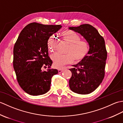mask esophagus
<instances>
[{"mask_svg": "<svg viewBox=\"0 0 123 123\" xmlns=\"http://www.w3.org/2000/svg\"><path fill=\"white\" fill-rule=\"evenodd\" d=\"M66 69L65 68H63V69H59L58 70V72H59V73H61V72H63L64 70Z\"/></svg>", "mask_w": 123, "mask_h": 123, "instance_id": "obj_1", "label": "esophagus"}]
</instances>
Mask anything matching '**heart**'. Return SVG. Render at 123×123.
<instances>
[{
    "label": "heart",
    "instance_id": "b5f03b06",
    "mask_svg": "<svg viewBox=\"0 0 123 123\" xmlns=\"http://www.w3.org/2000/svg\"><path fill=\"white\" fill-rule=\"evenodd\" d=\"M61 40L68 44L65 53L66 54L55 53L52 56L53 66L57 69H61L64 65L74 62L79 63L83 61L88 56L90 52V45L88 42L80 40L79 34L74 31L66 30L60 33ZM58 45L54 36H51L48 40L47 46L49 51L53 53L56 50Z\"/></svg>",
    "mask_w": 123,
    "mask_h": 123
}]
</instances>
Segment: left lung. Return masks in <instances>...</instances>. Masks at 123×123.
<instances>
[{"label": "left lung", "mask_w": 123, "mask_h": 123, "mask_svg": "<svg viewBox=\"0 0 123 123\" xmlns=\"http://www.w3.org/2000/svg\"><path fill=\"white\" fill-rule=\"evenodd\" d=\"M69 28L83 36L89 43L90 49L87 58L69 69L72 72L69 87L74 92L89 94L98 87L105 76L107 57L105 40L98 31L89 24Z\"/></svg>", "instance_id": "obj_1"}]
</instances>
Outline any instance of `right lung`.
Returning <instances> with one entry per match:
<instances>
[{
  "instance_id": "1",
  "label": "right lung",
  "mask_w": 123,
  "mask_h": 123,
  "mask_svg": "<svg viewBox=\"0 0 123 123\" xmlns=\"http://www.w3.org/2000/svg\"><path fill=\"white\" fill-rule=\"evenodd\" d=\"M62 27L61 25H43L32 23L23 28L14 47L13 67L17 81L25 92L41 95L50 89L51 79L57 74L51 69L47 43L49 38ZM48 69L43 71V67Z\"/></svg>"
}]
</instances>
